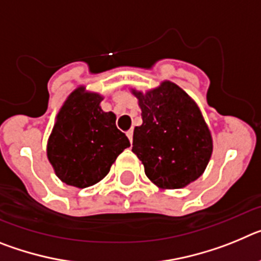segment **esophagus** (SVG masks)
<instances>
[{"instance_id": "obj_1", "label": "esophagus", "mask_w": 261, "mask_h": 261, "mask_svg": "<svg viewBox=\"0 0 261 261\" xmlns=\"http://www.w3.org/2000/svg\"><path fill=\"white\" fill-rule=\"evenodd\" d=\"M126 136H128L129 141L132 142L133 141V130H132V129H129L128 132H126Z\"/></svg>"}]
</instances>
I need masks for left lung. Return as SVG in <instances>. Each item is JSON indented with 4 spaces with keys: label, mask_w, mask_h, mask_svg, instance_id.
Listing matches in <instances>:
<instances>
[{
    "label": "left lung",
    "mask_w": 261,
    "mask_h": 261,
    "mask_svg": "<svg viewBox=\"0 0 261 261\" xmlns=\"http://www.w3.org/2000/svg\"><path fill=\"white\" fill-rule=\"evenodd\" d=\"M142 111L133 132L132 151L145 174L163 190H177L199 179L211 161L213 140L199 106L170 81L146 93L132 89Z\"/></svg>",
    "instance_id": "8db88e82"
}]
</instances>
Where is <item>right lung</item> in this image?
Returning <instances> with one entry per match:
<instances>
[{"instance_id":"right-lung-1","label":"right lung","mask_w":261,"mask_h":261,"mask_svg":"<svg viewBox=\"0 0 261 261\" xmlns=\"http://www.w3.org/2000/svg\"><path fill=\"white\" fill-rule=\"evenodd\" d=\"M103 96L80 86L56 116L47 156L62 183L86 188L100 181L129 140L116 128V115L100 108Z\"/></svg>"}]
</instances>
